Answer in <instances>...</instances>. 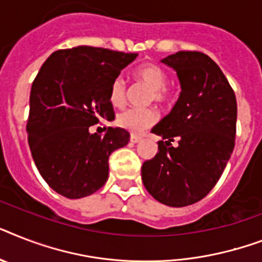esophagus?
Segmentation results:
<instances>
[{"mask_svg":"<svg viewBox=\"0 0 262 262\" xmlns=\"http://www.w3.org/2000/svg\"><path fill=\"white\" fill-rule=\"evenodd\" d=\"M140 141H141V137H140V136H137V135H132L130 136L132 144H137V142H140Z\"/></svg>","mask_w":262,"mask_h":262,"instance_id":"esophagus-1","label":"esophagus"}]
</instances>
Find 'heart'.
I'll return each instance as SVG.
<instances>
[{
  "mask_svg": "<svg viewBox=\"0 0 262 262\" xmlns=\"http://www.w3.org/2000/svg\"><path fill=\"white\" fill-rule=\"evenodd\" d=\"M133 75L137 80L145 83L152 90V98L157 102H163L167 98L168 75L164 69L153 63H145L135 70ZM126 98V84L122 78H116L110 84L109 101L114 107H121ZM157 114L152 109H127L117 117L118 126L132 133H140L155 125Z\"/></svg>",
  "mask_w": 262,
  "mask_h": 262,
  "instance_id": "obj_1",
  "label": "heart"
}]
</instances>
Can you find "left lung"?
I'll use <instances>...</instances> for the list:
<instances>
[{"label":"left lung","mask_w":262,"mask_h":262,"mask_svg":"<svg viewBox=\"0 0 262 262\" xmlns=\"http://www.w3.org/2000/svg\"><path fill=\"white\" fill-rule=\"evenodd\" d=\"M161 63L176 71L180 95L171 113L152 129L159 152L141 167L142 183L171 207L196 203L214 188L234 149L237 101L215 61L180 51ZM176 139L178 145L170 144Z\"/></svg>","instance_id":"obj_1"}]
</instances>
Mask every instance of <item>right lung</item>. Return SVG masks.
<instances>
[{"label":"right lung","instance_id":"add662e5","mask_svg":"<svg viewBox=\"0 0 262 262\" xmlns=\"http://www.w3.org/2000/svg\"><path fill=\"white\" fill-rule=\"evenodd\" d=\"M136 57L80 46L56 51L41 66L29 97L28 142L40 175L57 193L89 196L109 178V156L130 135L109 126L101 136L90 126L114 120L110 84Z\"/></svg>","mask_w":262,"mask_h":262}]
</instances>
